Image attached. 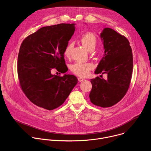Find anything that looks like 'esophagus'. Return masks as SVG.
Masks as SVG:
<instances>
[{"label": "esophagus", "mask_w": 151, "mask_h": 151, "mask_svg": "<svg viewBox=\"0 0 151 151\" xmlns=\"http://www.w3.org/2000/svg\"><path fill=\"white\" fill-rule=\"evenodd\" d=\"M78 80L79 82H81V81H83L84 80V78H81V77H78Z\"/></svg>", "instance_id": "34e87169"}]
</instances>
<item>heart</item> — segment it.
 Masks as SVG:
<instances>
[{
  "label": "heart",
  "mask_w": 151,
  "mask_h": 151,
  "mask_svg": "<svg viewBox=\"0 0 151 151\" xmlns=\"http://www.w3.org/2000/svg\"><path fill=\"white\" fill-rule=\"evenodd\" d=\"M80 41L85 48L91 52L93 50L97 43L96 36L90 33L84 35L80 39ZM73 49V44H68L65 50L64 55L68 58L71 55V52ZM94 65L92 63H81L76 62L70 67V70L73 73L79 77H86L89 73V71L93 68Z\"/></svg>",
  "instance_id": "b5f03b06"
}]
</instances>
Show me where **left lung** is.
<instances>
[{"instance_id":"8db88e82","label":"left lung","mask_w":151,"mask_h":151,"mask_svg":"<svg viewBox=\"0 0 151 151\" xmlns=\"http://www.w3.org/2000/svg\"><path fill=\"white\" fill-rule=\"evenodd\" d=\"M100 36L105 51L95 73L107 74L108 78L91 79L89 98L93 104L107 108L121 101L127 92L133 72V54L127 39L113 29L105 28Z\"/></svg>"}]
</instances>
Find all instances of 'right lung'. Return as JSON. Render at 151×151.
I'll use <instances>...</instances> for the list:
<instances>
[{
	"label": "right lung",
	"mask_w": 151,
	"mask_h": 151,
	"mask_svg": "<svg viewBox=\"0 0 151 151\" xmlns=\"http://www.w3.org/2000/svg\"><path fill=\"white\" fill-rule=\"evenodd\" d=\"M75 31V24L42 27L29 35L19 48L17 70L20 86L35 105L47 110L64 104L78 80L73 75H53L56 69L65 73L64 50Z\"/></svg>",
	"instance_id": "1"
}]
</instances>
